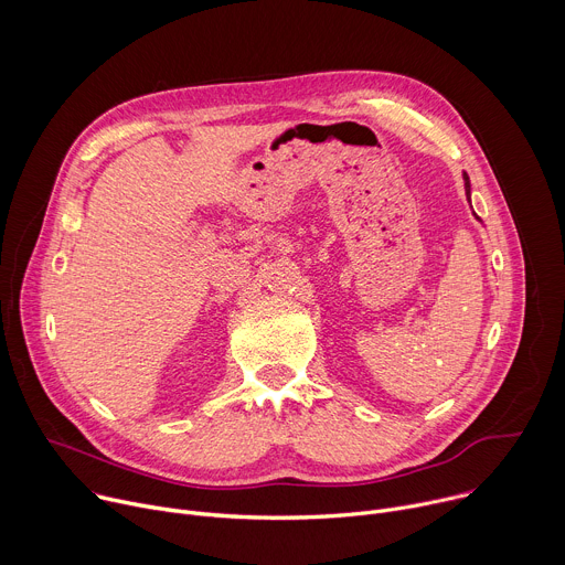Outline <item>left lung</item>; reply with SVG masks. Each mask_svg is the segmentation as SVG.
<instances>
[{
  "mask_svg": "<svg viewBox=\"0 0 565 565\" xmlns=\"http://www.w3.org/2000/svg\"><path fill=\"white\" fill-rule=\"evenodd\" d=\"M462 179H465V194H467V201H469V196H471V188H469V177H467V174H462Z\"/></svg>",
  "mask_w": 565,
  "mask_h": 565,
  "instance_id": "left-lung-1",
  "label": "left lung"
}]
</instances>
